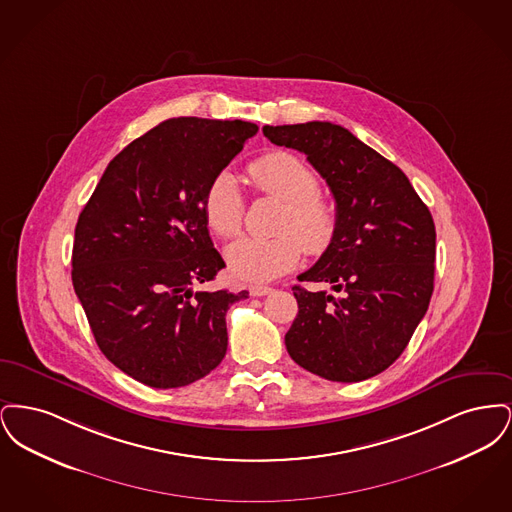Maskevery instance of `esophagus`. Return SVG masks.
Returning a JSON list of instances; mask_svg holds the SVG:
<instances>
[{
  "mask_svg": "<svg viewBox=\"0 0 512 512\" xmlns=\"http://www.w3.org/2000/svg\"><path fill=\"white\" fill-rule=\"evenodd\" d=\"M272 292V288H268V286H251L249 288V293L253 295V297H263V295H268V293Z\"/></svg>",
  "mask_w": 512,
  "mask_h": 512,
  "instance_id": "1",
  "label": "esophagus"
}]
</instances>
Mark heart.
Segmentation results:
<instances>
[{"mask_svg":"<svg viewBox=\"0 0 512 512\" xmlns=\"http://www.w3.org/2000/svg\"><path fill=\"white\" fill-rule=\"evenodd\" d=\"M253 186L261 194L284 201L276 219L280 234L270 238H242L226 249L230 272L247 282L274 280L295 267L303 245L311 253H322L338 232V209L334 201L318 194L313 169L286 151H270L249 165ZM203 215L220 238L242 232L245 197L236 174L220 171L203 195Z\"/></svg>","mask_w":512,"mask_h":512,"instance_id":"obj_1","label":"heart"}]
</instances>
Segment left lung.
Here are the masks:
<instances>
[{
	"mask_svg": "<svg viewBox=\"0 0 512 512\" xmlns=\"http://www.w3.org/2000/svg\"><path fill=\"white\" fill-rule=\"evenodd\" d=\"M326 180L338 232L293 286L297 317L286 349L305 370L332 382H361L395 363L426 315L434 292L436 226L409 178L347 128L332 122L263 126Z\"/></svg>",
	"mask_w": 512,
	"mask_h": 512,
	"instance_id": "obj_1",
	"label": "left lung"
}]
</instances>
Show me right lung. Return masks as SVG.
Masks as SVG:
<instances>
[{
	"instance_id": "1",
	"label": "right lung",
	"mask_w": 512,
	"mask_h": 512,
	"mask_svg": "<svg viewBox=\"0 0 512 512\" xmlns=\"http://www.w3.org/2000/svg\"><path fill=\"white\" fill-rule=\"evenodd\" d=\"M257 130L197 117L161 122L107 165L78 217L74 292L101 353L149 388L188 386L226 355V311L247 292H194L226 267L203 195Z\"/></svg>"
}]
</instances>
